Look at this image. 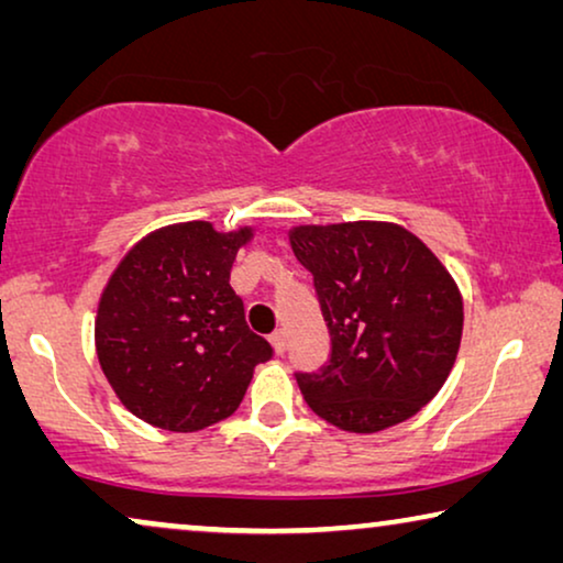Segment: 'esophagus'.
<instances>
[{
    "instance_id": "esophagus-1",
    "label": "esophagus",
    "mask_w": 563,
    "mask_h": 563,
    "mask_svg": "<svg viewBox=\"0 0 563 563\" xmlns=\"http://www.w3.org/2000/svg\"><path fill=\"white\" fill-rule=\"evenodd\" d=\"M272 345H274L276 356H284V351H287V333H284V330H276V333L272 335Z\"/></svg>"
}]
</instances>
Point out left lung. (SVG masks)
Instances as JSON below:
<instances>
[{
	"mask_svg": "<svg viewBox=\"0 0 563 563\" xmlns=\"http://www.w3.org/2000/svg\"><path fill=\"white\" fill-rule=\"evenodd\" d=\"M289 243L330 333L328 366L297 374L310 410L349 433L418 415L449 379L464 330L449 268L395 222L299 225Z\"/></svg>",
	"mask_w": 563,
	"mask_h": 563,
	"instance_id": "8db88e82",
	"label": "left lung"
}]
</instances>
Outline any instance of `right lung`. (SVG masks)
Here are the masks:
<instances>
[{
  "mask_svg": "<svg viewBox=\"0 0 563 563\" xmlns=\"http://www.w3.org/2000/svg\"><path fill=\"white\" fill-rule=\"evenodd\" d=\"M251 228L218 233L179 222L135 243L107 282L97 307L99 366L135 418L195 433L230 418L253 368L272 345L245 325L230 287L238 249Z\"/></svg>",
  "mask_w": 563,
  "mask_h": 563,
  "instance_id": "1",
  "label": "right lung"
}]
</instances>
